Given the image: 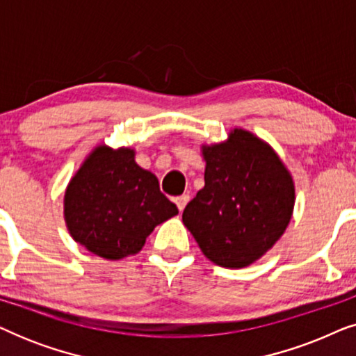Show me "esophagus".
I'll list each match as a JSON object with an SVG mask.
<instances>
[{
	"label": "esophagus",
	"instance_id": "obj_1",
	"mask_svg": "<svg viewBox=\"0 0 356 356\" xmlns=\"http://www.w3.org/2000/svg\"><path fill=\"white\" fill-rule=\"evenodd\" d=\"M175 202H177L179 212H183L184 207H186V204L189 202V196L188 194H183V196H178L177 199H175Z\"/></svg>",
	"mask_w": 356,
	"mask_h": 356
}]
</instances>
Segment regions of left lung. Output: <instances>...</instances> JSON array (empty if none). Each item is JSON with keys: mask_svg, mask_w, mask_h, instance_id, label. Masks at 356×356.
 Returning <instances> with one entry per match:
<instances>
[{"mask_svg": "<svg viewBox=\"0 0 356 356\" xmlns=\"http://www.w3.org/2000/svg\"><path fill=\"white\" fill-rule=\"evenodd\" d=\"M202 155L206 184L184 207L183 223L207 259L241 269L284 235L293 213V179L274 149L245 129L202 145Z\"/></svg>", "mask_w": 356, "mask_h": 356, "instance_id": "left-lung-1", "label": "left lung"}]
</instances>
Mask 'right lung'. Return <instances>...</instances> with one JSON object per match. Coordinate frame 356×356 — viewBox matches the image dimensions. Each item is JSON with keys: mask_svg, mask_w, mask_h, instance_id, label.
<instances>
[{"mask_svg": "<svg viewBox=\"0 0 356 356\" xmlns=\"http://www.w3.org/2000/svg\"><path fill=\"white\" fill-rule=\"evenodd\" d=\"M177 213L178 207L160 193L157 177L140 168L128 147H95L65 194L71 236L110 261L139 252L154 228Z\"/></svg>", "mask_w": 356, "mask_h": 356, "instance_id": "right-lung-1", "label": "right lung"}]
</instances>
